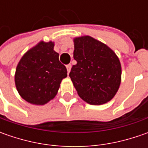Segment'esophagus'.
<instances>
[{
	"label": "esophagus",
	"mask_w": 148,
	"mask_h": 148,
	"mask_svg": "<svg viewBox=\"0 0 148 148\" xmlns=\"http://www.w3.org/2000/svg\"><path fill=\"white\" fill-rule=\"evenodd\" d=\"M71 64L66 65V70H67V73H68V74H69V72H70V71H71Z\"/></svg>",
	"instance_id": "1"
}]
</instances>
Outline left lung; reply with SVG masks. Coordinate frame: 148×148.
I'll return each instance as SVG.
<instances>
[{"instance_id":"obj_1","label":"left lung","mask_w":148,"mask_h":148,"mask_svg":"<svg viewBox=\"0 0 148 148\" xmlns=\"http://www.w3.org/2000/svg\"><path fill=\"white\" fill-rule=\"evenodd\" d=\"M77 62L69 77L78 95L90 105L105 104L114 97L121 83L122 68L116 53L89 35L73 38Z\"/></svg>"}]
</instances>
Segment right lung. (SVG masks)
<instances>
[{
    "instance_id": "add662e5",
    "label": "right lung",
    "mask_w": 148,
    "mask_h": 148,
    "mask_svg": "<svg viewBox=\"0 0 148 148\" xmlns=\"http://www.w3.org/2000/svg\"><path fill=\"white\" fill-rule=\"evenodd\" d=\"M54 42L39 41L22 56L14 73V84L28 103L44 105L58 94L67 71L53 50Z\"/></svg>"
}]
</instances>
